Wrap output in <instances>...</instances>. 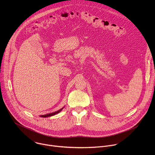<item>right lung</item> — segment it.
I'll list each match as a JSON object with an SVG mask.
<instances>
[{"mask_svg": "<svg viewBox=\"0 0 155 155\" xmlns=\"http://www.w3.org/2000/svg\"><path fill=\"white\" fill-rule=\"evenodd\" d=\"M64 108V107H62L61 109H60V110H58V111H56V112H53V113H50V114H46V115H40V117H43V118H46V117H51V116H54V115H56V114H59V113L61 111V110H62Z\"/></svg>", "mask_w": 155, "mask_h": 155, "instance_id": "right-lung-1", "label": "right lung"}]
</instances>
